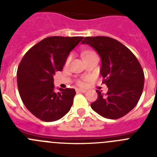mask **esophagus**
Wrapping results in <instances>:
<instances>
[{
	"label": "esophagus",
	"instance_id": "obj_1",
	"mask_svg": "<svg viewBox=\"0 0 157 157\" xmlns=\"http://www.w3.org/2000/svg\"><path fill=\"white\" fill-rule=\"evenodd\" d=\"M75 90L77 93H86L85 90H82V89H76Z\"/></svg>",
	"mask_w": 157,
	"mask_h": 157
}]
</instances>
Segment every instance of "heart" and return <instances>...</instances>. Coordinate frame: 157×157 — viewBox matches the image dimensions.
Here are the masks:
<instances>
[{"label": "heart", "mask_w": 157, "mask_h": 157, "mask_svg": "<svg viewBox=\"0 0 157 157\" xmlns=\"http://www.w3.org/2000/svg\"><path fill=\"white\" fill-rule=\"evenodd\" d=\"M94 54H96V53L94 52H83V57L90 56V55H94ZM71 60V56H69L67 58L66 62H65V65H68L69 63H70ZM77 83L79 86H84V84H85V82H84L83 81H82V80H78Z\"/></svg>", "instance_id": "b5f03b06"}]
</instances>
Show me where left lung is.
<instances>
[{
  "label": "left lung",
  "instance_id": "1",
  "mask_svg": "<svg viewBox=\"0 0 157 157\" xmlns=\"http://www.w3.org/2000/svg\"><path fill=\"white\" fill-rule=\"evenodd\" d=\"M82 43L100 55L102 82L109 87L106 94L97 90L98 98L91 108L107 119L123 117L136 106L143 91L145 75L139 61L127 47L112 37H86Z\"/></svg>",
  "mask_w": 157,
  "mask_h": 157
}]
</instances>
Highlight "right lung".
Segmentation results:
<instances>
[{
  "label": "right lung",
  "mask_w": 157,
  "mask_h": 157,
  "mask_svg": "<svg viewBox=\"0 0 157 157\" xmlns=\"http://www.w3.org/2000/svg\"><path fill=\"white\" fill-rule=\"evenodd\" d=\"M83 37L52 36L44 38L26 52L17 70V85L23 104L37 119L52 122L70 111L74 89L54 92L53 76L63 70L71 51Z\"/></svg>",
  "instance_id": "add662e5"
}]
</instances>
